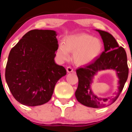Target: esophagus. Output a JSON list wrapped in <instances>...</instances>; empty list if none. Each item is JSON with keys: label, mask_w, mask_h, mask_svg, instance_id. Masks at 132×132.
I'll use <instances>...</instances> for the list:
<instances>
[{"label": "esophagus", "mask_w": 132, "mask_h": 132, "mask_svg": "<svg viewBox=\"0 0 132 132\" xmlns=\"http://www.w3.org/2000/svg\"><path fill=\"white\" fill-rule=\"evenodd\" d=\"M66 71H67L68 73H72V72H73V71H74L73 69L72 68L70 67V66H69V67L66 68Z\"/></svg>", "instance_id": "34e87169"}]
</instances>
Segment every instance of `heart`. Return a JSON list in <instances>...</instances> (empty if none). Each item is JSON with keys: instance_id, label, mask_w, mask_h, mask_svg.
Masks as SVG:
<instances>
[{"instance_id": "1", "label": "heart", "mask_w": 132, "mask_h": 132, "mask_svg": "<svg viewBox=\"0 0 132 132\" xmlns=\"http://www.w3.org/2000/svg\"><path fill=\"white\" fill-rule=\"evenodd\" d=\"M103 44L100 39L82 32L68 36L64 43H61L56 51L59 61H64L73 53V59L78 66H85L94 62L103 52Z\"/></svg>"}]
</instances>
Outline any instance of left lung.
<instances>
[{"label":"left lung","instance_id":"8db88e82","mask_svg":"<svg viewBox=\"0 0 132 132\" xmlns=\"http://www.w3.org/2000/svg\"><path fill=\"white\" fill-rule=\"evenodd\" d=\"M104 45L105 50L93 63L76 70L78 85L75 97L81 104L92 108H103L112 104L119 97L128 76L127 56L125 49L119 46L112 35L107 32L97 30ZM112 69L116 71L118 81V91L113 98H102L96 96L92 90L94 77L100 71Z\"/></svg>","mask_w":132,"mask_h":132}]
</instances>
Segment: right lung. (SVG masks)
<instances>
[{
  "label": "right lung",
  "mask_w": 132,
  "mask_h": 132,
  "mask_svg": "<svg viewBox=\"0 0 132 132\" xmlns=\"http://www.w3.org/2000/svg\"><path fill=\"white\" fill-rule=\"evenodd\" d=\"M57 35L55 30H31L11 50L5 77L21 104L33 107L47 103L57 81L66 75V69L54 60Z\"/></svg>",
  "instance_id": "add662e5"
}]
</instances>
